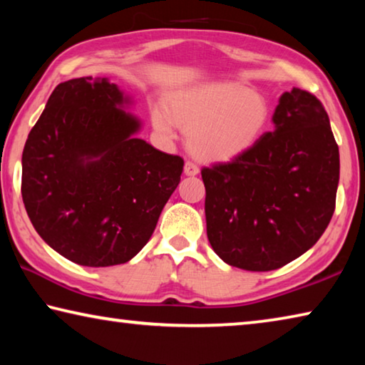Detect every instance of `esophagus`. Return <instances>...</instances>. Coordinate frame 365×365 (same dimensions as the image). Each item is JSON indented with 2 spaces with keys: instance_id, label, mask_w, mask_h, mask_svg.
Wrapping results in <instances>:
<instances>
[{
  "instance_id": "34e87169",
  "label": "esophagus",
  "mask_w": 365,
  "mask_h": 365,
  "mask_svg": "<svg viewBox=\"0 0 365 365\" xmlns=\"http://www.w3.org/2000/svg\"><path fill=\"white\" fill-rule=\"evenodd\" d=\"M197 172H200V168L195 163H191V160H187L185 163V174L193 177V175H197Z\"/></svg>"
}]
</instances>
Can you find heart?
<instances>
[{"instance_id":"obj_1","label":"heart","mask_w":365,"mask_h":365,"mask_svg":"<svg viewBox=\"0 0 365 365\" xmlns=\"http://www.w3.org/2000/svg\"><path fill=\"white\" fill-rule=\"evenodd\" d=\"M265 98L238 83L217 82L183 90L169 98L168 110L154 108L151 119L164 138L175 137V123L188 146L205 160H228L255 146L267 128Z\"/></svg>"}]
</instances>
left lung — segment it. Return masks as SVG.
<instances>
[{
  "instance_id": "left-lung-1",
  "label": "left lung",
  "mask_w": 365,
  "mask_h": 365,
  "mask_svg": "<svg viewBox=\"0 0 365 365\" xmlns=\"http://www.w3.org/2000/svg\"><path fill=\"white\" fill-rule=\"evenodd\" d=\"M272 122L251 150L201 170L209 243L251 272L280 269L312 248L336 201L339 153L322 103L285 91Z\"/></svg>"
}]
</instances>
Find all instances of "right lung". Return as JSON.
<instances>
[{"instance_id":"obj_1","label":"right lung","mask_w":365,"mask_h":365,"mask_svg":"<svg viewBox=\"0 0 365 365\" xmlns=\"http://www.w3.org/2000/svg\"><path fill=\"white\" fill-rule=\"evenodd\" d=\"M130 98L108 78L59 83L22 153V200L46 245L86 267L130 261L148 243L183 159L137 138Z\"/></svg>"}]
</instances>
